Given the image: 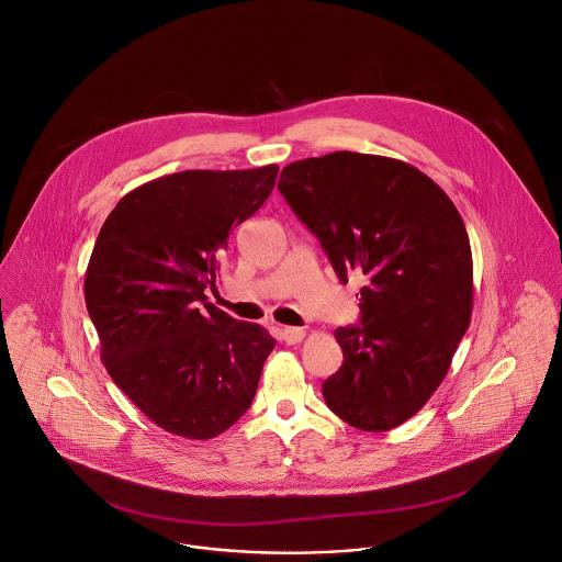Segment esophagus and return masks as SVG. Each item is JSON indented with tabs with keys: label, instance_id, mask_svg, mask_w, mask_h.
Listing matches in <instances>:
<instances>
[{
	"label": "esophagus",
	"instance_id": "1",
	"mask_svg": "<svg viewBox=\"0 0 562 562\" xmlns=\"http://www.w3.org/2000/svg\"><path fill=\"white\" fill-rule=\"evenodd\" d=\"M304 337H306V330H304V328H291V326L282 328V339H284L286 344H300Z\"/></svg>",
	"mask_w": 562,
	"mask_h": 562
}]
</instances>
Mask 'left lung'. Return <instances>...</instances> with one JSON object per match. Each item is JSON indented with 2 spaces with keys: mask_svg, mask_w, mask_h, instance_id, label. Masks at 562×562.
I'll return each mask as SVG.
<instances>
[{
  "mask_svg": "<svg viewBox=\"0 0 562 562\" xmlns=\"http://www.w3.org/2000/svg\"><path fill=\"white\" fill-rule=\"evenodd\" d=\"M278 188L341 282L366 278L361 324L335 330L330 412L361 431L416 416L445 381L473 313V254L447 192L416 166L337 150L282 168Z\"/></svg>",
  "mask_w": 562,
  "mask_h": 562,
  "instance_id": "8db88e82",
  "label": "left lung"
}]
</instances>
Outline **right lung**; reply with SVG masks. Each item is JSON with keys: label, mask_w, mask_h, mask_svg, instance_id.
<instances>
[{"label": "right lung", "mask_w": 562, "mask_h": 562, "mask_svg": "<svg viewBox=\"0 0 562 562\" xmlns=\"http://www.w3.org/2000/svg\"><path fill=\"white\" fill-rule=\"evenodd\" d=\"M278 170L153 179L117 201L95 238L85 304L102 363L148 420L179 438L227 431L276 348L262 326L229 317L203 291L216 282L229 232L269 199Z\"/></svg>", "instance_id": "add662e5"}]
</instances>
